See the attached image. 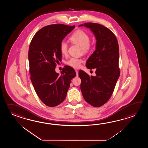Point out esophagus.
Returning <instances> with one entry per match:
<instances>
[{
	"instance_id": "34e87169",
	"label": "esophagus",
	"mask_w": 148,
	"mask_h": 148,
	"mask_svg": "<svg viewBox=\"0 0 148 148\" xmlns=\"http://www.w3.org/2000/svg\"><path fill=\"white\" fill-rule=\"evenodd\" d=\"M75 73H76V75L78 77V71L75 70Z\"/></svg>"
}]
</instances>
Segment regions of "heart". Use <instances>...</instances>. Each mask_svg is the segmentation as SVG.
<instances>
[{
  "label": "heart",
  "mask_w": 148,
  "mask_h": 148,
  "mask_svg": "<svg viewBox=\"0 0 148 148\" xmlns=\"http://www.w3.org/2000/svg\"><path fill=\"white\" fill-rule=\"evenodd\" d=\"M70 41L73 43L78 44L82 47L84 53H87L92 49V44L90 42V36L85 31L82 29H78L73 32L69 38ZM68 45L64 41H62L60 44V50L63 55H66L68 53ZM82 60L75 58H71L67 64L74 68H79L82 62Z\"/></svg>",
  "instance_id": "b5f03b06"
}]
</instances>
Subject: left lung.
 <instances>
[{
  "label": "left lung",
  "mask_w": 148,
  "mask_h": 148,
  "mask_svg": "<svg viewBox=\"0 0 148 148\" xmlns=\"http://www.w3.org/2000/svg\"><path fill=\"white\" fill-rule=\"evenodd\" d=\"M82 26L90 28L96 38V50L86 63L89 69L96 68V75L90 77L79 70L80 89L88 104L100 107L110 99L120 77L119 44L115 34L103 25L85 23Z\"/></svg>",
  "instance_id": "obj_1"
}]
</instances>
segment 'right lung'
Returning <instances> with one entry per match:
<instances>
[{
	"label": "right lung",
	"instance_id": "add662e5",
	"mask_svg": "<svg viewBox=\"0 0 148 148\" xmlns=\"http://www.w3.org/2000/svg\"><path fill=\"white\" fill-rule=\"evenodd\" d=\"M75 25L52 24L44 26L36 33L28 50L31 80L41 101L49 107H55L66 97L75 70L66 66L61 73L55 69L61 61L60 43Z\"/></svg>",
	"mask_w": 148,
	"mask_h": 148
}]
</instances>
